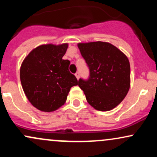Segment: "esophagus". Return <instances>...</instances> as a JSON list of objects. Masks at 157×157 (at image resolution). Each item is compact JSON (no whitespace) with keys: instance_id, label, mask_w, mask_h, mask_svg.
Masks as SVG:
<instances>
[{"instance_id":"1","label":"esophagus","mask_w":157,"mask_h":157,"mask_svg":"<svg viewBox=\"0 0 157 157\" xmlns=\"http://www.w3.org/2000/svg\"><path fill=\"white\" fill-rule=\"evenodd\" d=\"M75 77H77V80H79V78H80V73H79V72H77L76 74H75Z\"/></svg>"}]
</instances>
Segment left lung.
Listing matches in <instances>:
<instances>
[{"label":"left lung","instance_id":"8db88e82","mask_svg":"<svg viewBox=\"0 0 157 157\" xmlns=\"http://www.w3.org/2000/svg\"><path fill=\"white\" fill-rule=\"evenodd\" d=\"M77 46L90 70L89 80L78 81L86 100L98 111L114 109L130 89V63L127 56L107 42L79 43Z\"/></svg>","mask_w":157,"mask_h":157}]
</instances>
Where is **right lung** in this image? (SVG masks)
<instances>
[{"instance_id": "1", "label": "right lung", "mask_w": 157, "mask_h": 157, "mask_svg": "<svg viewBox=\"0 0 157 157\" xmlns=\"http://www.w3.org/2000/svg\"><path fill=\"white\" fill-rule=\"evenodd\" d=\"M68 44H44L25 57L20 69L25 94L36 109L52 112L63 105L71 88L78 84L70 73V61L63 60Z\"/></svg>"}]
</instances>
